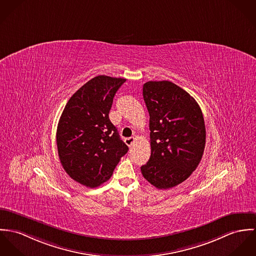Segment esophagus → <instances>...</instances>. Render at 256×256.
<instances>
[{
    "mask_svg": "<svg viewBox=\"0 0 256 256\" xmlns=\"http://www.w3.org/2000/svg\"><path fill=\"white\" fill-rule=\"evenodd\" d=\"M136 142V138L134 136H132V138H126L124 140V142H126V144L128 146V147H130L134 143Z\"/></svg>",
    "mask_w": 256,
    "mask_h": 256,
    "instance_id": "1",
    "label": "esophagus"
}]
</instances>
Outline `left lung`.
I'll list each match as a JSON object with an SVG mask.
<instances>
[{"instance_id": "1", "label": "left lung", "mask_w": 256, "mask_h": 256, "mask_svg": "<svg viewBox=\"0 0 256 256\" xmlns=\"http://www.w3.org/2000/svg\"><path fill=\"white\" fill-rule=\"evenodd\" d=\"M150 128L151 155L142 172L157 188H170L186 180L202 158L206 130L198 102L186 90L168 82L143 84Z\"/></svg>"}]
</instances>
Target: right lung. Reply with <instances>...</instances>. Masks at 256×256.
Segmentation results:
<instances>
[{
  "label": "right lung",
  "instance_id": "right-lung-1",
  "mask_svg": "<svg viewBox=\"0 0 256 256\" xmlns=\"http://www.w3.org/2000/svg\"><path fill=\"white\" fill-rule=\"evenodd\" d=\"M126 80L93 78L70 98L60 118L56 136L60 164L87 188L108 180L128 150L109 118L114 94Z\"/></svg>",
  "mask_w": 256,
  "mask_h": 256
}]
</instances>
